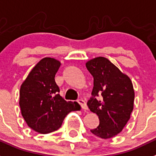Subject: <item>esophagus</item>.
Listing matches in <instances>:
<instances>
[{"mask_svg":"<svg viewBox=\"0 0 156 156\" xmlns=\"http://www.w3.org/2000/svg\"><path fill=\"white\" fill-rule=\"evenodd\" d=\"M78 103L80 104V105L81 106V108L83 109V110H87V104H86L85 101L83 100H82V99H80V100H78Z\"/></svg>","mask_w":156,"mask_h":156,"instance_id":"1","label":"esophagus"}]
</instances>
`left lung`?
Listing matches in <instances>:
<instances>
[{"label":"left lung","mask_w":156,"mask_h":156,"mask_svg":"<svg viewBox=\"0 0 156 156\" xmlns=\"http://www.w3.org/2000/svg\"><path fill=\"white\" fill-rule=\"evenodd\" d=\"M86 68L94 79L92 96L87 104L100 119L98 127L91 132L100 138H112L122 132L133 110L135 92L132 81L102 56L87 61Z\"/></svg>","instance_id":"8db88e82"}]
</instances>
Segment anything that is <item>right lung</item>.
I'll return each instance as SVG.
<instances>
[{
  "label": "right lung",
  "instance_id": "obj_1",
  "mask_svg": "<svg viewBox=\"0 0 156 156\" xmlns=\"http://www.w3.org/2000/svg\"><path fill=\"white\" fill-rule=\"evenodd\" d=\"M60 62L54 58L41 60L20 86L21 115L35 132L48 134L59 129L72 111L80 109L77 102L66 101L59 94L55 76Z\"/></svg>",
  "mask_w": 156,
  "mask_h": 156
}]
</instances>
